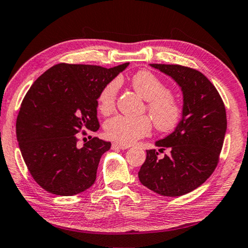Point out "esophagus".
<instances>
[{
	"label": "esophagus",
	"instance_id": "esophagus-1",
	"mask_svg": "<svg viewBox=\"0 0 248 248\" xmlns=\"http://www.w3.org/2000/svg\"><path fill=\"white\" fill-rule=\"evenodd\" d=\"M128 148L129 146H127V145H123V144H118V143H112V145H111L112 150H125Z\"/></svg>",
	"mask_w": 248,
	"mask_h": 248
}]
</instances>
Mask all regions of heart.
Returning a JSON list of instances; mask_svg holds the SVG:
<instances>
[{
	"label": "heart",
	"instance_id": "b5f03b06",
	"mask_svg": "<svg viewBox=\"0 0 248 248\" xmlns=\"http://www.w3.org/2000/svg\"><path fill=\"white\" fill-rule=\"evenodd\" d=\"M132 86L142 98L148 100V111L156 128L170 131L183 119L184 108L179 99L167 92L165 84L150 71H139L132 77ZM119 84L111 81L99 92L97 106L99 111L108 115L115 109ZM105 134L109 140L123 145H130L149 134L152 123L148 116L128 117L118 115L108 119L104 125Z\"/></svg>",
	"mask_w": 248,
	"mask_h": 248
}]
</instances>
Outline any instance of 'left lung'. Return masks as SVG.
<instances>
[{"mask_svg": "<svg viewBox=\"0 0 248 248\" xmlns=\"http://www.w3.org/2000/svg\"><path fill=\"white\" fill-rule=\"evenodd\" d=\"M169 75L183 93V119L164 139L158 151H146L139 170L141 184L156 194L178 197L195 190L207 180L219 162L226 132V112L220 94L204 75L178 64H150Z\"/></svg>", "mask_w": 248, "mask_h": 248, "instance_id": "8db88e82", "label": "left lung"}]
</instances>
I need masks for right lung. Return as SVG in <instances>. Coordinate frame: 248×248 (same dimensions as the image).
<instances>
[{"instance_id":"add662e5","label":"right lung","mask_w":248,"mask_h":248,"mask_svg":"<svg viewBox=\"0 0 248 248\" xmlns=\"http://www.w3.org/2000/svg\"><path fill=\"white\" fill-rule=\"evenodd\" d=\"M128 65L60 63L33 82L20 105L16 137L29 173L45 190L73 196L95 183L99 159L111 143L95 137L78 148L75 136L99 129V92Z\"/></svg>"}]
</instances>
